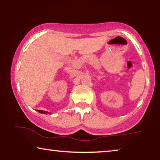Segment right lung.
<instances>
[{"label": "right lung", "mask_w": 160, "mask_h": 160, "mask_svg": "<svg viewBox=\"0 0 160 160\" xmlns=\"http://www.w3.org/2000/svg\"><path fill=\"white\" fill-rule=\"evenodd\" d=\"M38 112L41 113H44V114H51V113L46 112V111H42V110H37Z\"/></svg>", "instance_id": "add662e5"}]
</instances>
